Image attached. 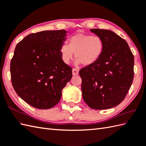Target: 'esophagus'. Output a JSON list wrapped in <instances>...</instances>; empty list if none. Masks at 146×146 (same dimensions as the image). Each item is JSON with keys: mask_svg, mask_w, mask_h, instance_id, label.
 <instances>
[{"mask_svg": "<svg viewBox=\"0 0 146 146\" xmlns=\"http://www.w3.org/2000/svg\"><path fill=\"white\" fill-rule=\"evenodd\" d=\"M79 73V70L78 69H76V68H73L72 70V73L73 75H77Z\"/></svg>", "mask_w": 146, "mask_h": 146, "instance_id": "obj_1", "label": "esophagus"}]
</instances>
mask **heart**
Here are the masks:
<instances>
[{
	"label": "heart",
	"mask_w": 146,
	"mask_h": 146,
	"mask_svg": "<svg viewBox=\"0 0 146 146\" xmlns=\"http://www.w3.org/2000/svg\"><path fill=\"white\" fill-rule=\"evenodd\" d=\"M104 42L98 36L76 33L68 40V45L61 46L60 52L65 64H69L75 52L76 64L89 66L96 63L103 54Z\"/></svg>",
	"instance_id": "heart-1"
}]
</instances>
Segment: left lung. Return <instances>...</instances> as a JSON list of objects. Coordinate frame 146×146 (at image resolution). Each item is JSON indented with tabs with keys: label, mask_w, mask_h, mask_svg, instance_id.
<instances>
[{
	"label": "left lung",
	"mask_w": 146,
	"mask_h": 146,
	"mask_svg": "<svg viewBox=\"0 0 146 146\" xmlns=\"http://www.w3.org/2000/svg\"><path fill=\"white\" fill-rule=\"evenodd\" d=\"M104 42L100 59L79 71L83 98L96 110L117 106L125 97L134 79V57L127 42L109 30L92 29Z\"/></svg>",
	"instance_id": "1"
}]
</instances>
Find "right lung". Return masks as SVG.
<instances>
[{
	"label": "right lung",
	"mask_w": 146,
	"mask_h": 146,
	"mask_svg": "<svg viewBox=\"0 0 146 146\" xmlns=\"http://www.w3.org/2000/svg\"><path fill=\"white\" fill-rule=\"evenodd\" d=\"M66 34L63 29L32 33L15 48L10 66L12 84L17 94L33 107H53L72 78V68L62 61L60 52Z\"/></svg>",
	"instance_id": "obj_1"
}]
</instances>
